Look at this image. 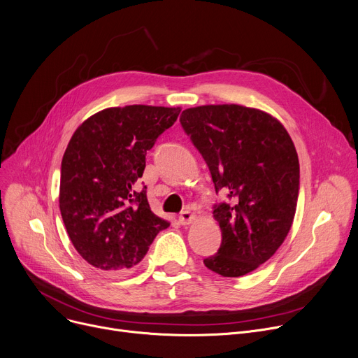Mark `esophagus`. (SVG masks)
<instances>
[{
  "mask_svg": "<svg viewBox=\"0 0 358 358\" xmlns=\"http://www.w3.org/2000/svg\"><path fill=\"white\" fill-rule=\"evenodd\" d=\"M195 221V213H192L189 209H185L180 216H179V222L182 225H189Z\"/></svg>",
  "mask_w": 358,
  "mask_h": 358,
  "instance_id": "1",
  "label": "esophagus"
}]
</instances>
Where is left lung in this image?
<instances>
[{
  "label": "left lung",
  "instance_id": "obj_1",
  "mask_svg": "<svg viewBox=\"0 0 358 358\" xmlns=\"http://www.w3.org/2000/svg\"><path fill=\"white\" fill-rule=\"evenodd\" d=\"M180 124L205 159L222 232L215 255L203 259L222 277H242L266 262L287 238L296 209L299 162L280 120L239 104L186 108Z\"/></svg>",
  "mask_w": 358,
  "mask_h": 358
}]
</instances>
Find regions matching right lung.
I'll list each match as a JSON object with an SVG mask.
<instances>
[{"instance_id": "obj_1", "label": "right lung", "mask_w": 358, "mask_h": 358, "mask_svg": "<svg viewBox=\"0 0 358 358\" xmlns=\"http://www.w3.org/2000/svg\"><path fill=\"white\" fill-rule=\"evenodd\" d=\"M180 107H108L81 123L62 162L60 212L76 251L119 275L139 264L171 224L156 216L146 186L136 189L146 152L178 119Z\"/></svg>"}]
</instances>
